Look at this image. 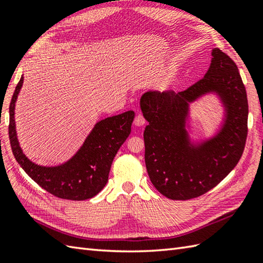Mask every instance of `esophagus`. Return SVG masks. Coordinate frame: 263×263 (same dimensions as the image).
Segmentation results:
<instances>
[{
  "mask_svg": "<svg viewBox=\"0 0 263 263\" xmlns=\"http://www.w3.org/2000/svg\"><path fill=\"white\" fill-rule=\"evenodd\" d=\"M135 125L136 126H143L144 125V123H146V121H144V119H143V116L142 115H140V114H138L137 116H136V119H135Z\"/></svg>",
  "mask_w": 263,
  "mask_h": 263,
  "instance_id": "esophagus-1",
  "label": "esophagus"
}]
</instances>
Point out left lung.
<instances>
[{"instance_id": "8db88e82", "label": "left lung", "mask_w": 263, "mask_h": 263, "mask_svg": "<svg viewBox=\"0 0 263 263\" xmlns=\"http://www.w3.org/2000/svg\"><path fill=\"white\" fill-rule=\"evenodd\" d=\"M203 79L181 92H144L140 108L144 160L154 186L172 200L202 195L230 174L242 157L248 136L247 90L234 61L219 48L211 52ZM216 96L223 116L209 137L193 139L191 104Z\"/></svg>"}]
</instances>
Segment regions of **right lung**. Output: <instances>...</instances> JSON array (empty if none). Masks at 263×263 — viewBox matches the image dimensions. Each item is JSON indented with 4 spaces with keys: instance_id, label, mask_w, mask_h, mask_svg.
Here are the masks:
<instances>
[{
    "instance_id": "add662e5",
    "label": "right lung",
    "mask_w": 263,
    "mask_h": 263,
    "mask_svg": "<svg viewBox=\"0 0 263 263\" xmlns=\"http://www.w3.org/2000/svg\"><path fill=\"white\" fill-rule=\"evenodd\" d=\"M22 85L24 76L10 103L9 137L15 160L39 186L55 197L78 201L95 197L107 183L115 155L130 136L135 111L127 110L98 121L78 152L64 163L38 165L24 154L16 135L14 109Z\"/></svg>"
}]
</instances>
